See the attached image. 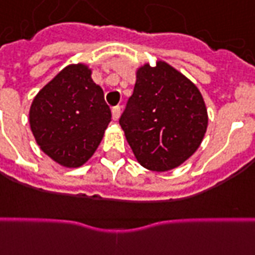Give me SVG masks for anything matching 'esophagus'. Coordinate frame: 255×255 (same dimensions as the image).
I'll return each mask as SVG.
<instances>
[{
	"label": "esophagus",
	"mask_w": 255,
	"mask_h": 255,
	"mask_svg": "<svg viewBox=\"0 0 255 255\" xmlns=\"http://www.w3.org/2000/svg\"><path fill=\"white\" fill-rule=\"evenodd\" d=\"M120 112H122V108H120V105H116V107H113V108H112L113 120H118V119L120 118Z\"/></svg>",
	"instance_id": "34e87169"
}]
</instances>
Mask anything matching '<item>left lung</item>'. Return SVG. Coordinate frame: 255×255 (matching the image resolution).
<instances>
[{
    "mask_svg": "<svg viewBox=\"0 0 255 255\" xmlns=\"http://www.w3.org/2000/svg\"><path fill=\"white\" fill-rule=\"evenodd\" d=\"M119 123L137 162L148 170L167 171L199 148L208 116L195 85L165 62H156L155 67L137 70Z\"/></svg>",
    "mask_w": 255,
    "mask_h": 255,
    "instance_id": "left-lung-1",
    "label": "left lung"
}]
</instances>
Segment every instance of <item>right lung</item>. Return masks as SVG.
<instances>
[{"mask_svg": "<svg viewBox=\"0 0 255 255\" xmlns=\"http://www.w3.org/2000/svg\"><path fill=\"white\" fill-rule=\"evenodd\" d=\"M84 65L60 71L33 99L29 124L37 144L60 165L77 167L93 155L112 113Z\"/></svg>", "mask_w": 255, "mask_h": 255, "instance_id": "right-lung-1", "label": "right lung"}]
</instances>
